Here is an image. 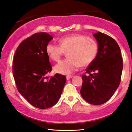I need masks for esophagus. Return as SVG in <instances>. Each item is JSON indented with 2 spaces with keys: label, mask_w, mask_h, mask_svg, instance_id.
<instances>
[{
  "label": "esophagus",
  "mask_w": 132,
  "mask_h": 132,
  "mask_svg": "<svg viewBox=\"0 0 132 132\" xmlns=\"http://www.w3.org/2000/svg\"><path fill=\"white\" fill-rule=\"evenodd\" d=\"M72 77H73L72 76H66V79H67V80H69V79L72 78Z\"/></svg>",
  "instance_id": "34e87169"
}]
</instances>
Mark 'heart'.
Masks as SVG:
<instances>
[{"mask_svg": "<svg viewBox=\"0 0 132 132\" xmlns=\"http://www.w3.org/2000/svg\"><path fill=\"white\" fill-rule=\"evenodd\" d=\"M59 45L53 42L46 45L45 50L52 60L58 61L66 51V59L54 68L55 71L63 75H69L79 66L90 65L96 58L98 52L97 42L93 39L82 34H71L58 39Z\"/></svg>", "mask_w": 132, "mask_h": 132, "instance_id": "obj_1", "label": "heart"}]
</instances>
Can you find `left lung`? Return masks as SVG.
<instances>
[{"mask_svg": "<svg viewBox=\"0 0 132 132\" xmlns=\"http://www.w3.org/2000/svg\"><path fill=\"white\" fill-rule=\"evenodd\" d=\"M93 36L98 45V52L94 61L82 74L80 94L92 104L100 105L112 97L119 85L123 60L118 44L113 38L100 32Z\"/></svg>", "mask_w": 132, "mask_h": 132, "instance_id": "8db88e82", "label": "left lung"}]
</instances>
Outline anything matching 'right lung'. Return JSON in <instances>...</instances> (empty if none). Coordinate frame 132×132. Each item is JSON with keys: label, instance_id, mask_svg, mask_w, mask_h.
I'll use <instances>...</instances> for the list:
<instances>
[{"label": "right lung", "instance_id": "right-lung-1", "mask_svg": "<svg viewBox=\"0 0 132 132\" xmlns=\"http://www.w3.org/2000/svg\"><path fill=\"white\" fill-rule=\"evenodd\" d=\"M53 39L46 32L32 35L21 42L13 60V74L20 94L31 105L47 109L59 100L66 81L64 75L48 78L52 65L45 47Z\"/></svg>", "mask_w": 132, "mask_h": 132}]
</instances>
